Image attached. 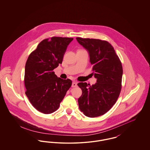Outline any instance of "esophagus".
<instances>
[{"label": "esophagus", "mask_w": 150, "mask_h": 150, "mask_svg": "<svg viewBox=\"0 0 150 150\" xmlns=\"http://www.w3.org/2000/svg\"><path fill=\"white\" fill-rule=\"evenodd\" d=\"M77 86V83L75 81H74L72 84V87H76Z\"/></svg>", "instance_id": "obj_1"}]
</instances>
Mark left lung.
Wrapping results in <instances>:
<instances>
[{
	"mask_svg": "<svg viewBox=\"0 0 150 150\" xmlns=\"http://www.w3.org/2000/svg\"><path fill=\"white\" fill-rule=\"evenodd\" d=\"M87 50L93 66L97 83L90 86L79 83L82 90L78 99L79 107L89 117L106 114L115 105L121 89L122 67L114 47L107 41L89 38H76Z\"/></svg>",
	"mask_w": 150,
	"mask_h": 150,
	"instance_id": "8db88e82",
	"label": "left lung"
}]
</instances>
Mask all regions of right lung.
Masks as SVG:
<instances>
[{"label":"right lung","instance_id":"add662e5","mask_svg":"<svg viewBox=\"0 0 150 150\" xmlns=\"http://www.w3.org/2000/svg\"><path fill=\"white\" fill-rule=\"evenodd\" d=\"M73 39L56 36L44 39L26 61L25 94L32 105L44 114L57 110L71 86L70 79L58 78L53 70L62 64L67 47Z\"/></svg>","mask_w":150,"mask_h":150}]
</instances>
